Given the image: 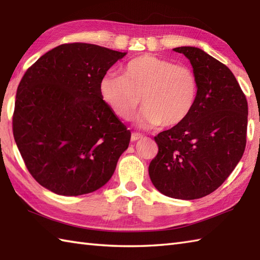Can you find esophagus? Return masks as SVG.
Wrapping results in <instances>:
<instances>
[{"instance_id": "esophagus-1", "label": "esophagus", "mask_w": 260, "mask_h": 260, "mask_svg": "<svg viewBox=\"0 0 260 260\" xmlns=\"http://www.w3.org/2000/svg\"><path fill=\"white\" fill-rule=\"evenodd\" d=\"M141 139H143V135H142V134H139V133H133V134H132V136H131V141H132V142L139 141V140H141Z\"/></svg>"}]
</instances>
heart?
<instances>
[{
	"label": "heart",
	"mask_w": 260,
	"mask_h": 260,
	"mask_svg": "<svg viewBox=\"0 0 260 260\" xmlns=\"http://www.w3.org/2000/svg\"><path fill=\"white\" fill-rule=\"evenodd\" d=\"M198 78L189 66L175 64L153 54H142L126 63L121 76L106 74L99 93L115 116L129 120L142 104L141 125L165 128L180 126L189 117L198 98Z\"/></svg>",
	"instance_id": "b5f03b06"
}]
</instances>
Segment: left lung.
Returning a JSON list of instances; mask_svg holds the SVG:
<instances>
[{
    "instance_id": "left-lung-1",
    "label": "left lung",
    "mask_w": 260,
    "mask_h": 260,
    "mask_svg": "<svg viewBox=\"0 0 260 260\" xmlns=\"http://www.w3.org/2000/svg\"><path fill=\"white\" fill-rule=\"evenodd\" d=\"M173 50L190 60L198 98L183 124L154 137L158 152L148 174L164 196L194 200L217 190L240 161L247 142L248 103L227 66L196 47Z\"/></svg>"
}]
</instances>
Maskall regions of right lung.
Returning <instances> with one entry per match:
<instances>
[{
    "instance_id": "add662e5",
    "label": "right lung",
    "mask_w": 260,
    "mask_h": 260,
    "mask_svg": "<svg viewBox=\"0 0 260 260\" xmlns=\"http://www.w3.org/2000/svg\"><path fill=\"white\" fill-rule=\"evenodd\" d=\"M126 52L64 43L39 58L16 90L13 135L30 174L60 196L98 190L114 174L131 132L99 93Z\"/></svg>"
}]
</instances>
